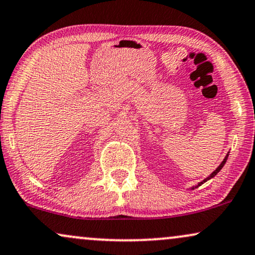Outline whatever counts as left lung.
Returning <instances> with one entry per match:
<instances>
[{"label": "left lung", "instance_id": "obj_1", "mask_svg": "<svg viewBox=\"0 0 255 255\" xmlns=\"http://www.w3.org/2000/svg\"><path fill=\"white\" fill-rule=\"evenodd\" d=\"M227 157H228V153H227V155H226V156H225V159H224V161H222V162L220 163V165H219V167H218V168H217V169H215V170H214V172L211 174V175H209V176H207V178H206V179L204 180V181L199 182V183H198V185H196V186H193L191 189L198 188V187H199V186H201V185H202V183H205L206 181H208V180H209V179L214 178V176H215V175H217V174H218L219 172H220V170H221V168H222V167H224V166H225V163H226V161H227Z\"/></svg>", "mask_w": 255, "mask_h": 255}]
</instances>
